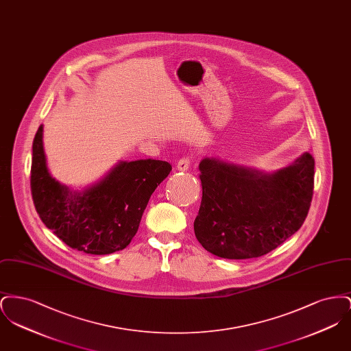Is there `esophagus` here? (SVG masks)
<instances>
[{
  "label": "esophagus",
  "mask_w": 351,
  "mask_h": 351,
  "mask_svg": "<svg viewBox=\"0 0 351 351\" xmlns=\"http://www.w3.org/2000/svg\"><path fill=\"white\" fill-rule=\"evenodd\" d=\"M191 162H192V158L191 156H183L179 162H178V169L180 171H186L189 166H191Z\"/></svg>",
  "instance_id": "obj_1"
}]
</instances>
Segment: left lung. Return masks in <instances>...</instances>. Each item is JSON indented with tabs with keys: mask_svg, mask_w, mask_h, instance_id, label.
<instances>
[{
	"mask_svg": "<svg viewBox=\"0 0 351 351\" xmlns=\"http://www.w3.org/2000/svg\"><path fill=\"white\" fill-rule=\"evenodd\" d=\"M202 186L195 235L201 246L225 259L258 258L296 233L311 208L315 159L305 152L274 173L201 160Z\"/></svg>",
	"mask_w": 351,
	"mask_h": 351,
	"instance_id": "left-lung-1",
	"label": "left lung"
}]
</instances>
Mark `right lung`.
<instances>
[{"instance_id": "right-lung-1", "label": "right lung", "mask_w": 351, "mask_h": 351, "mask_svg": "<svg viewBox=\"0 0 351 351\" xmlns=\"http://www.w3.org/2000/svg\"><path fill=\"white\" fill-rule=\"evenodd\" d=\"M171 169L163 160L121 162L89 189L71 192L47 169L40 125L33 142L34 205L43 223L69 247L93 255L112 254L132 242L152 192Z\"/></svg>"}]
</instances>
